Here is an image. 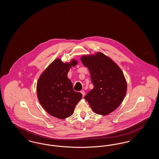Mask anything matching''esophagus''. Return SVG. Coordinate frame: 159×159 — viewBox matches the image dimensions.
Instances as JSON below:
<instances>
[{
	"label": "esophagus",
	"instance_id": "34e87169",
	"mask_svg": "<svg viewBox=\"0 0 159 159\" xmlns=\"http://www.w3.org/2000/svg\"><path fill=\"white\" fill-rule=\"evenodd\" d=\"M80 92H81V93H82V94L83 95V97H84V94H85V92H84V91H80Z\"/></svg>",
	"mask_w": 159,
	"mask_h": 159
}]
</instances>
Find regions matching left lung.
<instances>
[{
  "label": "left lung",
  "mask_w": 159,
  "mask_h": 159,
  "mask_svg": "<svg viewBox=\"0 0 159 159\" xmlns=\"http://www.w3.org/2000/svg\"><path fill=\"white\" fill-rule=\"evenodd\" d=\"M88 67L93 88L84 97L95 113L107 115L120 105L127 91V83L120 67L101 52L81 57Z\"/></svg>",
  "instance_id": "left-lung-1"
}]
</instances>
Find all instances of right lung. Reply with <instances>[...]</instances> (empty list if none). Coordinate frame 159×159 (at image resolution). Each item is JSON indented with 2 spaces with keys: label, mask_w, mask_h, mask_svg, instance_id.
Returning a JSON list of instances; mask_svg holds the SVG:
<instances>
[{
  "label": "right lung",
  "mask_w": 159,
  "mask_h": 159,
  "mask_svg": "<svg viewBox=\"0 0 159 159\" xmlns=\"http://www.w3.org/2000/svg\"><path fill=\"white\" fill-rule=\"evenodd\" d=\"M77 64L75 60L64 63L57 58L46 68L38 80L39 101L46 111L55 117L64 119L71 116L82 98L80 92L73 89V83L67 77L70 68Z\"/></svg>",
  "instance_id": "add662e5"
}]
</instances>
